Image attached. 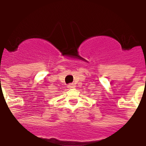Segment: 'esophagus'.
Returning a JSON list of instances; mask_svg holds the SVG:
<instances>
[{
	"instance_id": "1",
	"label": "esophagus",
	"mask_w": 146,
	"mask_h": 146,
	"mask_svg": "<svg viewBox=\"0 0 146 146\" xmlns=\"http://www.w3.org/2000/svg\"><path fill=\"white\" fill-rule=\"evenodd\" d=\"M67 88H74V84H70L67 85Z\"/></svg>"
}]
</instances>
